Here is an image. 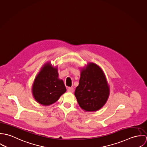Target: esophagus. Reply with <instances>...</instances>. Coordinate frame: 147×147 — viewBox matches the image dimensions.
Wrapping results in <instances>:
<instances>
[{
  "label": "esophagus",
  "instance_id": "obj_1",
  "mask_svg": "<svg viewBox=\"0 0 147 147\" xmlns=\"http://www.w3.org/2000/svg\"><path fill=\"white\" fill-rule=\"evenodd\" d=\"M67 91H68V92H71V93L73 92H74V88H72V87H69V88H68V89H67Z\"/></svg>",
  "mask_w": 147,
  "mask_h": 147
}]
</instances>
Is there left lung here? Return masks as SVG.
I'll list each match as a JSON object with an SVG mask.
<instances>
[{
    "label": "left lung",
    "instance_id": "left-lung-1",
    "mask_svg": "<svg viewBox=\"0 0 147 147\" xmlns=\"http://www.w3.org/2000/svg\"><path fill=\"white\" fill-rule=\"evenodd\" d=\"M110 89L101 68L96 64L89 63L81 69L79 85L75 96L80 107L86 111H97L106 102Z\"/></svg>",
    "mask_w": 147,
    "mask_h": 147
}]
</instances>
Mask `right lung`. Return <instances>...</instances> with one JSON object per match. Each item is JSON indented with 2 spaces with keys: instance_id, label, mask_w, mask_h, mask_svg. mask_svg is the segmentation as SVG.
<instances>
[{
  "instance_id": "add662e5",
  "label": "right lung",
  "mask_w": 147,
  "mask_h": 147,
  "mask_svg": "<svg viewBox=\"0 0 147 147\" xmlns=\"http://www.w3.org/2000/svg\"><path fill=\"white\" fill-rule=\"evenodd\" d=\"M65 91L63 80L58 78L57 68L50 62L44 64L33 84L32 93L36 101L42 105H51Z\"/></svg>"
}]
</instances>
